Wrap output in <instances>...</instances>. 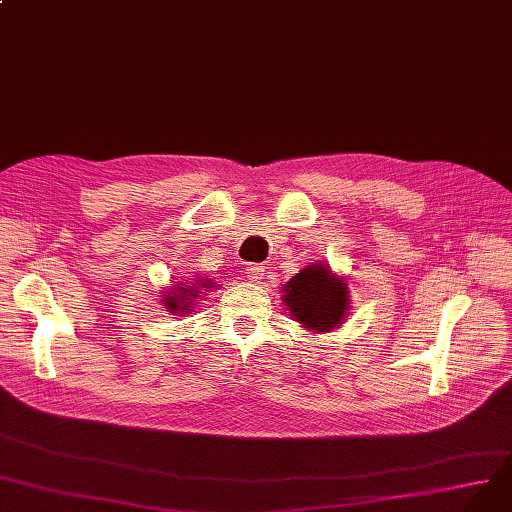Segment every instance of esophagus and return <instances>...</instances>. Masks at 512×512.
Segmentation results:
<instances>
[{
	"label": "esophagus",
	"mask_w": 512,
	"mask_h": 512,
	"mask_svg": "<svg viewBox=\"0 0 512 512\" xmlns=\"http://www.w3.org/2000/svg\"><path fill=\"white\" fill-rule=\"evenodd\" d=\"M246 274H248V279H250V281L260 283V281L264 279L266 270H264V266H262V264H248V266H246Z\"/></svg>",
	"instance_id": "obj_1"
}]
</instances>
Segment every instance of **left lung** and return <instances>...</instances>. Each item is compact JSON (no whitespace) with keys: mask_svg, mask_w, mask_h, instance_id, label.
Returning <instances> with one entry per match:
<instances>
[{"mask_svg":"<svg viewBox=\"0 0 512 512\" xmlns=\"http://www.w3.org/2000/svg\"><path fill=\"white\" fill-rule=\"evenodd\" d=\"M346 283L334 279L328 266L313 264L285 285L283 301L305 328L326 332L342 324L348 309Z\"/></svg>","mask_w":512,"mask_h":512,"instance_id":"8db88e82","label":"left lung"}]
</instances>
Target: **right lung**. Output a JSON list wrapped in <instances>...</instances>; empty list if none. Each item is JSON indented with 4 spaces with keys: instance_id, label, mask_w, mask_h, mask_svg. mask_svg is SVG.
I'll return each instance as SVG.
<instances>
[{
    "instance_id": "add662e5",
    "label": "right lung",
    "mask_w": 512,
    "mask_h": 512,
    "mask_svg": "<svg viewBox=\"0 0 512 512\" xmlns=\"http://www.w3.org/2000/svg\"><path fill=\"white\" fill-rule=\"evenodd\" d=\"M205 289H209L211 287V281H207V283H201ZM176 289H180V287H176ZM194 291V287L190 289V287H186V289H180V295L178 297H172V295H168L170 297V301L166 303L168 307H170V311H178V307H180V303H184L186 307H190L188 305V299H192V297H196V295H199V291H196V293H192ZM184 307H180V311H182ZM188 313V311H186Z\"/></svg>"
}]
</instances>
